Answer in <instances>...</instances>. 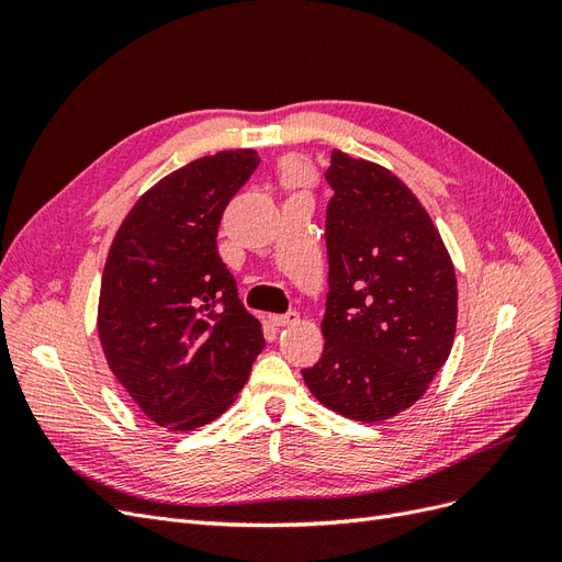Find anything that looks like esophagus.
<instances>
[{
  "label": "esophagus",
  "mask_w": 562,
  "mask_h": 562,
  "mask_svg": "<svg viewBox=\"0 0 562 562\" xmlns=\"http://www.w3.org/2000/svg\"><path fill=\"white\" fill-rule=\"evenodd\" d=\"M269 321H271V326H279V328H283V326H293V323H297V321H300V314H297V312L274 314V316H269Z\"/></svg>",
  "instance_id": "esophagus-1"
}]
</instances>
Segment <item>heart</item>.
I'll return each mask as SVG.
<instances>
[{"mask_svg":"<svg viewBox=\"0 0 562 562\" xmlns=\"http://www.w3.org/2000/svg\"><path fill=\"white\" fill-rule=\"evenodd\" d=\"M283 180L285 182H293V184L304 180V166L300 161H288L283 166Z\"/></svg>","mask_w":562,"mask_h":562,"instance_id":"b5f03b06","label":"heart"}]
</instances>
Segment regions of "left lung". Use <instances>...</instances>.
<instances>
[{"label": "left lung", "mask_w": 562, "mask_h": 562, "mask_svg": "<svg viewBox=\"0 0 562 562\" xmlns=\"http://www.w3.org/2000/svg\"><path fill=\"white\" fill-rule=\"evenodd\" d=\"M326 180V347L302 378L337 415L382 422L419 401L448 361L454 267L429 213L386 168L333 149Z\"/></svg>", "instance_id": "obj_1"}]
</instances>
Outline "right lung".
<instances>
[{
  "instance_id": "add662e5",
  "label": "right lung",
  "mask_w": 562,
  "mask_h": 562,
  "mask_svg": "<svg viewBox=\"0 0 562 562\" xmlns=\"http://www.w3.org/2000/svg\"><path fill=\"white\" fill-rule=\"evenodd\" d=\"M258 164L255 149H229L178 168L135 201L108 255L100 345L128 396L171 431L223 415L265 347L215 241Z\"/></svg>"
}]
</instances>
